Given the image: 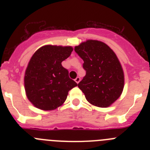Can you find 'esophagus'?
<instances>
[{"label":"esophagus","mask_w":150,"mask_h":150,"mask_svg":"<svg viewBox=\"0 0 150 150\" xmlns=\"http://www.w3.org/2000/svg\"><path fill=\"white\" fill-rule=\"evenodd\" d=\"M74 80H75V82H76V83L78 84V83H79V81H80V78H79V77H76V79H74Z\"/></svg>","instance_id":"34e87169"}]
</instances>
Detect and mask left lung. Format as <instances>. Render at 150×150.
Returning <instances> with one entry per match:
<instances>
[{"instance_id": "8db88e82", "label": "left lung", "mask_w": 150, "mask_h": 150, "mask_svg": "<svg viewBox=\"0 0 150 150\" xmlns=\"http://www.w3.org/2000/svg\"><path fill=\"white\" fill-rule=\"evenodd\" d=\"M74 50L86 71L78 87L90 104L108 107L120 98L125 84L124 71L116 53L106 43L95 40L83 42Z\"/></svg>"}]
</instances>
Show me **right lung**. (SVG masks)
Listing matches in <instances>:
<instances>
[{"instance_id": "1", "label": "right lung", "mask_w": 150, "mask_h": 150, "mask_svg": "<svg viewBox=\"0 0 150 150\" xmlns=\"http://www.w3.org/2000/svg\"><path fill=\"white\" fill-rule=\"evenodd\" d=\"M72 51V46L45 45L30 58L24 83L26 96L34 107L45 111L55 110L65 101L68 91L77 86L62 65Z\"/></svg>"}]
</instances>
